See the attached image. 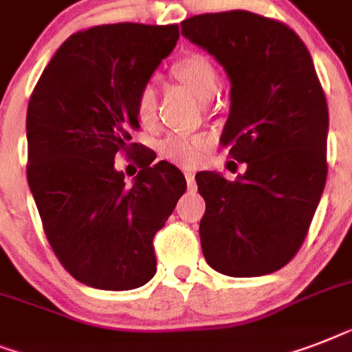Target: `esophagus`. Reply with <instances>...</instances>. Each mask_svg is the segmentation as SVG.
I'll return each instance as SVG.
<instances>
[{
  "label": "esophagus",
  "instance_id": "esophagus-1",
  "mask_svg": "<svg viewBox=\"0 0 352 352\" xmlns=\"http://www.w3.org/2000/svg\"><path fill=\"white\" fill-rule=\"evenodd\" d=\"M184 177H186L188 190H190V192H193V190H195V173L188 170V171H184Z\"/></svg>",
  "mask_w": 352,
  "mask_h": 352
}]
</instances>
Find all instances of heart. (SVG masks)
<instances>
[{
	"mask_svg": "<svg viewBox=\"0 0 352 352\" xmlns=\"http://www.w3.org/2000/svg\"><path fill=\"white\" fill-rule=\"evenodd\" d=\"M171 74L182 85H186L199 100H210L219 89V74L208 58L201 56V54H190V56L181 58L179 62L173 63ZM155 106H157V93H155L153 85H144L135 98V113H137L138 120L148 122L153 117ZM208 148L210 140L203 135H195V137L170 135L168 138H164L160 151L166 159H170L175 164L195 168L203 162Z\"/></svg>",
	"mask_w": 352,
	"mask_h": 352,
	"instance_id": "b5f03b06",
	"label": "heart"
}]
</instances>
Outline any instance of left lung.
Returning a JSON list of instances; mask_svg holds the SVG:
<instances>
[{"label":"left lung","mask_w":352,"mask_h":352,"mask_svg":"<svg viewBox=\"0 0 352 352\" xmlns=\"http://www.w3.org/2000/svg\"><path fill=\"white\" fill-rule=\"evenodd\" d=\"M182 36L230 80L221 146L246 171H199L206 263L232 278L276 272L296 256L327 179L329 111L311 52L287 25L248 10L201 14Z\"/></svg>","instance_id":"8db88e82"}]
</instances>
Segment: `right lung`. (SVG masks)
Returning a JSON list of instances; mask_svg holds the SVG:
<instances>
[{
	"label": "right lung",
	"instance_id": "right-lung-1",
	"mask_svg": "<svg viewBox=\"0 0 352 352\" xmlns=\"http://www.w3.org/2000/svg\"><path fill=\"white\" fill-rule=\"evenodd\" d=\"M179 25H98L69 36L36 84L27 109V181L43 230L65 270L102 290L153 278L155 234L186 179L142 155L131 184L115 168L137 129L135 98L175 47Z\"/></svg>",
	"mask_w": 352,
	"mask_h": 352
}]
</instances>
